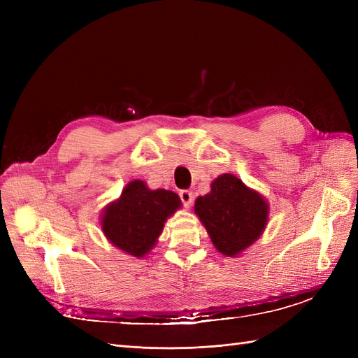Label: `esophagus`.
<instances>
[{"label": "esophagus", "instance_id": "obj_1", "mask_svg": "<svg viewBox=\"0 0 358 358\" xmlns=\"http://www.w3.org/2000/svg\"><path fill=\"white\" fill-rule=\"evenodd\" d=\"M179 196H180V200L183 201V204H185V206H191V203H192V200H194L191 191L182 189V191L179 192Z\"/></svg>", "mask_w": 358, "mask_h": 358}]
</instances>
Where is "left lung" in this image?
Segmentation results:
<instances>
[{"label": "left lung", "instance_id": "obj_1", "mask_svg": "<svg viewBox=\"0 0 358 358\" xmlns=\"http://www.w3.org/2000/svg\"><path fill=\"white\" fill-rule=\"evenodd\" d=\"M194 212L213 246L225 257H239L251 248L268 222L267 200L231 173L210 183V192L196 200Z\"/></svg>", "mask_w": 358, "mask_h": 358}]
</instances>
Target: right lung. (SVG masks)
<instances>
[{"label":"right lung","mask_w":358,"mask_h":358,"mask_svg":"<svg viewBox=\"0 0 358 358\" xmlns=\"http://www.w3.org/2000/svg\"><path fill=\"white\" fill-rule=\"evenodd\" d=\"M180 208L176 192L149 189L143 180L136 179L104 208L101 231L119 251L140 259L152 251L166 221Z\"/></svg>","instance_id":"1"}]
</instances>
